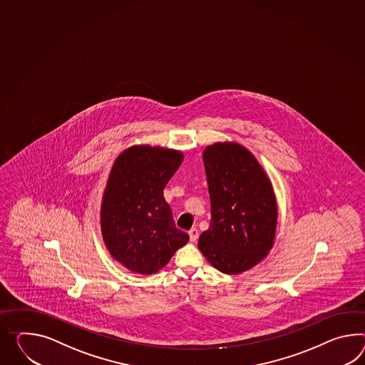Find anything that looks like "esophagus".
Returning <instances> with one entry per match:
<instances>
[{
	"label": "esophagus",
	"mask_w": 365,
	"mask_h": 365,
	"mask_svg": "<svg viewBox=\"0 0 365 365\" xmlns=\"http://www.w3.org/2000/svg\"><path fill=\"white\" fill-rule=\"evenodd\" d=\"M188 236H190V240L192 241V242H195L197 240V237H199V231L196 230V228H191L190 231H188Z\"/></svg>",
	"instance_id": "1"
}]
</instances>
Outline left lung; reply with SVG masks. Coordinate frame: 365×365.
I'll return each mask as SVG.
<instances>
[{"instance_id":"8db88e82","label":"left lung","mask_w":365,"mask_h":365,"mask_svg":"<svg viewBox=\"0 0 365 365\" xmlns=\"http://www.w3.org/2000/svg\"><path fill=\"white\" fill-rule=\"evenodd\" d=\"M211 222L199 237L205 257L225 274L255 267L273 247L276 197L255 155L241 145L215 143L203 153Z\"/></svg>"}]
</instances>
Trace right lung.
<instances>
[{"label": "right lung", "instance_id": "obj_1", "mask_svg": "<svg viewBox=\"0 0 365 365\" xmlns=\"http://www.w3.org/2000/svg\"><path fill=\"white\" fill-rule=\"evenodd\" d=\"M182 160L177 150L133 146L112 168L101 205V232L109 253L132 272H158L188 241L163 197Z\"/></svg>", "mask_w": 365, "mask_h": 365}]
</instances>
